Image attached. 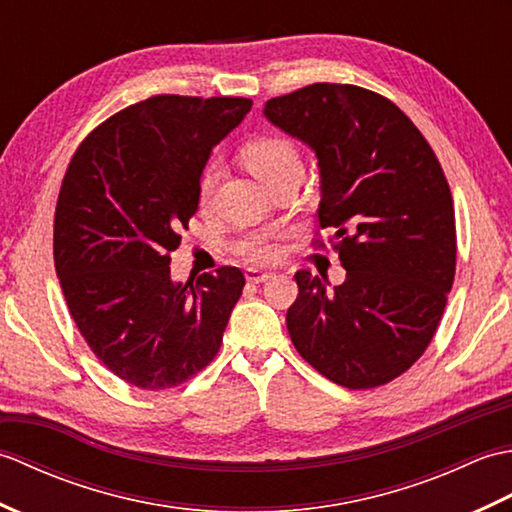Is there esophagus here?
Returning a JSON list of instances; mask_svg holds the SVG:
<instances>
[{"label":"esophagus","instance_id":"obj_1","mask_svg":"<svg viewBox=\"0 0 512 512\" xmlns=\"http://www.w3.org/2000/svg\"><path fill=\"white\" fill-rule=\"evenodd\" d=\"M273 275L275 273H270V270H259V268H248L246 270V279L250 281V284H264V281H268Z\"/></svg>","mask_w":512,"mask_h":512}]
</instances>
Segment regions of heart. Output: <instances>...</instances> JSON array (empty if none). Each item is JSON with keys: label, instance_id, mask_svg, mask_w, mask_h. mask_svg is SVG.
Returning a JSON list of instances; mask_svg holds the SVG:
<instances>
[{"label": "heart", "instance_id": "obj_1", "mask_svg": "<svg viewBox=\"0 0 512 512\" xmlns=\"http://www.w3.org/2000/svg\"><path fill=\"white\" fill-rule=\"evenodd\" d=\"M242 162L259 182L266 184L268 189L273 187L279 178H284L286 173L301 169V158L297 154V147L284 136H259L255 140H250V143L242 147ZM215 184H217V167L206 165L200 176V187H198L200 204H206L211 200ZM239 253H242L246 259H250V262L262 264V262H273L279 253V248L277 244L268 242L266 237H250L242 246H239Z\"/></svg>", "mask_w": 512, "mask_h": 512}]
</instances>
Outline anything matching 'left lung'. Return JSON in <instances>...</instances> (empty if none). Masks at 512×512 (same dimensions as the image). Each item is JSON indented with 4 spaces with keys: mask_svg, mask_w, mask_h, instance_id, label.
<instances>
[{
    "mask_svg": "<svg viewBox=\"0 0 512 512\" xmlns=\"http://www.w3.org/2000/svg\"><path fill=\"white\" fill-rule=\"evenodd\" d=\"M264 116L317 156L319 224L347 270L332 290L299 270L290 339L336 385H387L427 350L453 286L455 213L440 162L398 105L358 85L312 83L270 99Z\"/></svg>",
    "mask_w": 512,
    "mask_h": 512,
    "instance_id": "8db88e82",
    "label": "left lung"
}]
</instances>
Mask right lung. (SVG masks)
I'll list each match as a JSON object with an SVG mask.
<instances>
[{
    "label": "right lung",
    "mask_w": 512,
    "mask_h": 512,
    "mask_svg": "<svg viewBox=\"0 0 512 512\" xmlns=\"http://www.w3.org/2000/svg\"><path fill=\"white\" fill-rule=\"evenodd\" d=\"M250 99L158 94L107 118L74 151L54 213V268L85 343L125 383L178 387L209 365L242 297L222 266L171 279L211 149Z\"/></svg>",
    "instance_id": "add662e5"
}]
</instances>
